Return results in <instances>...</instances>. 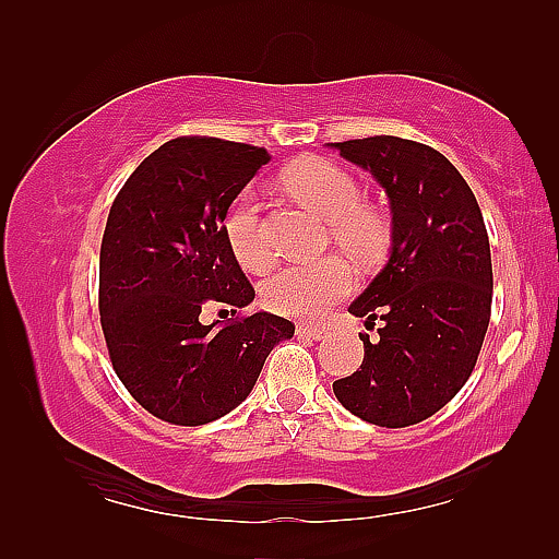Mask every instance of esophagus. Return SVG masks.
<instances>
[{"label": "esophagus", "mask_w": 559, "mask_h": 559, "mask_svg": "<svg viewBox=\"0 0 559 559\" xmlns=\"http://www.w3.org/2000/svg\"><path fill=\"white\" fill-rule=\"evenodd\" d=\"M298 331H300V336L314 338V341H319V338H326V329H324V326H319V324H302Z\"/></svg>", "instance_id": "obj_1"}]
</instances>
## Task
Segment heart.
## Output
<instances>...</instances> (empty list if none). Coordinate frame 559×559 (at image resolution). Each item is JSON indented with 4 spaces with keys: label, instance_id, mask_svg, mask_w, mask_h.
<instances>
[{
    "label": "heart",
    "instance_id": "1",
    "mask_svg": "<svg viewBox=\"0 0 559 559\" xmlns=\"http://www.w3.org/2000/svg\"><path fill=\"white\" fill-rule=\"evenodd\" d=\"M283 185L293 199L329 221V235L343 252L360 264L382 257L391 240L389 213L362 199V187L343 165L305 156L283 173ZM223 235L233 257L247 271L261 273L273 264V249L266 237L261 204L252 189L237 194L225 213ZM353 288V273L346 261L326 257L317 264L286 266L266 281L261 298L271 312L288 317H317L343 300Z\"/></svg>",
    "mask_w": 559,
    "mask_h": 559
}]
</instances>
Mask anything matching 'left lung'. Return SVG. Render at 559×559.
I'll return each mask as SVG.
<instances>
[{"label": "left lung", "instance_id": "1", "mask_svg": "<svg viewBox=\"0 0 559 559\" xmlns=\"http://www.w3.org/2000/svg\"><path fill=\"white\" fill-rule=\"evenodd\" d=\"M370 170L391 201V259L350 314L379 322L360 334L358 372L334 394L353 415L379 427L423 423L468 382L492 310L490 240L468 182L442 153L401 136L336 144Z\"/></svg>", "mask_w": 559, "mask_h": 559}]
</instances>
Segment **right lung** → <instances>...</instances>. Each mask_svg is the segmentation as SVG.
<instances>
[{
	"label": "right lung",
	"mask_w": 559,
	"mask_h": 559,
	"mask_svg": "<svg viewBox=\"0 0 559 559\" xmlns=\"http://www.w3.org/2000/svg\"><path fill=\"white\" fill-rule=\"evenodd\" d=\"M271 156L216 136H177L117 192L100 245L98 310L110 362L141 408L206 425L252 391L288 319L242 312L254 300L223 235L233 199ZM206 306L228 320L201 325Z\"/></svg>",
	"instance_id": "1"
}]
</instances>
